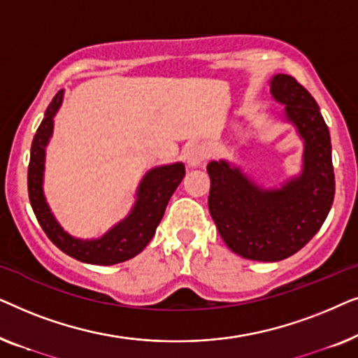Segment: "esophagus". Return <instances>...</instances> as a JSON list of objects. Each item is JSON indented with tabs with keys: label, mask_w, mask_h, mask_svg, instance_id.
I'll use <instances>...</instances> for the list:
<instances>
[{
	"label": "esophagus",
	"mask_w": 358,
	"mask_h": 358,
	"mask_svg": "<svg viewBox=\"0 0 358 358\" xmlns=\"http://www.w3.org/2000/svg\"><path fill=\"white\" fill-rule=\"evenodd\" d=\"M208 150L202 145H194L192 148L187 151V164L189 168H199L203 164V161L207 159Z\"/></svg>",
	"instance_id": "34e87169"
}]
</instances>
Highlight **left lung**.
<instances>
[{"instance_id":"8db88e82","label":"left lung","mask_w":358,"mask_h":358,"mask_svg":"<svg viewBox=\"0 0 358 358\" xmlns=\"http://www.w3.org/2000/svg\"><path fill=\"white\" fill-rule=\"evenodd\" d=\"M271 92L301 136L303 169L278 189H262L228 161H212L208 210L220 236L238 256L277 262L320 231L334 202L331 136L315 97L290 75H275Z\"/></svg>"}]
</instances>
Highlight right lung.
<instances>
[{"mask_svg":"<svg viewBox=\"0 0 358 358\" xmlns=\"http://www.w3.org/2000/svg\"><path fill=\"white\" fill-rule=\"evenodd\" d=\"M63 91H58L48 104L42 124L34 135L31 146V161L27 171L29 200L48 239L68 256L76 261L96 266H112L135 257L146 248L155 236L156 228L163 218L166 205L171 195L178 189L185 176L182 163L159 166L148 171L141 179L136 190V202L129 217L110 228L99 239H78L63 229L50 212L43 195V163H45V146L53 131V117L60 109Z\"/></svg>","mask_w":358,"mask_h":358,"instance_id":"add662e5","label":"right lung"}]
</instances>
